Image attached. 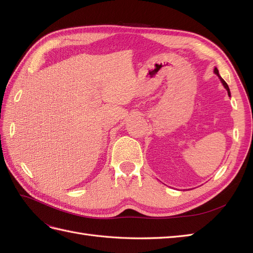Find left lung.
Here are the masks:
<instances>
[{
  "instance_id": "1",
  "label": "left lung",
  "mask_w": 253,
  "mask_h": 253,
  "mask_svg": "<svg viewBox=\"0 0 253 253\" xmlns=\"http://www.w3.org/2000/svg\"><path fill=\"white\" fill-rule=\"evenodd\" d=\"M214 73H215L216 75H217V76H218V78H219V80H221V82H222V84H223V85H224V87H225V89H226L227 90V92H228V95H230V91H229V88H228V85H227V84L226 83H225V80L221 77V76H219V74H218V71H217V68L215 67V68H214Z\"/></svg>"
}]
</instances>
